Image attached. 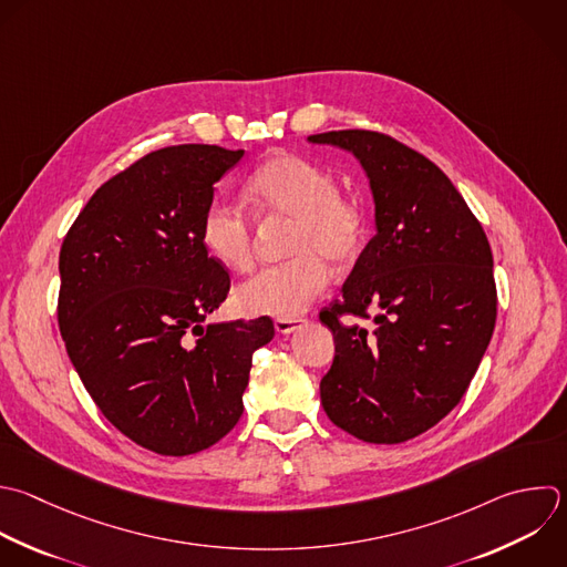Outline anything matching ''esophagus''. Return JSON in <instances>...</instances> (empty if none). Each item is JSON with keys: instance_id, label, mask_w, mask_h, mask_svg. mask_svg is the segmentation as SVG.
<instances>
[{"instance_id": "1", "label": "esophagus", "mask_w": 567, "mask_h": 567, "mask_svg": "<svg viewBox=\"0 0 567 567\" xmlns=\"http://www.w3.org/2000/svg\"><path fill=\"white\" fill-rule=\"evenodd\" d=\"M301 323H303L301 317H279V319H275V330H277L279 334H290V332H295Z\"/></svg>"}]
</instances>
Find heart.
Segmentation results:
<instances>
[{
	"instance_id": "obj_1",
	"label": "heart",
	"mask_w": 567,
	"mask_h": 567,
	"mask_svg": "<svg viewBox=\"0 0 567 567\" xmlns=\"http://www.w3.org/2000/svg\"><path fill=\"white\" fill-rule=\"evenodd\" d=\"M248 195L257 215L290 221L288 259L244 281L235 306L246 315L297 317L328 286V264L343 268L357 259L365 239L361 208L339 195L332 173L297 157L281 155L259 166ZM202 241L213 259L235 272H246L255 259V226L250 215L226 199H213L202 217Z\"/></svg>"
}]
</instances>
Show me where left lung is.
Instances as JSON below:
<instances>
[{"instance_id":"8db88e82","label":"left lung","mask_w":567,"mask_h":567,"mask_svg":"<svg viewBox=\"0 0 567 567\" xmlns=\"http://www.w3.org/2000/svg\"><path fill=\"white\" fill-rule=\"evenodd\" d=\"M308 140L361 162L377 224L341 301L319 312L334 337L321 405L361 441L401 443L463 399L483 359L496 321L492 250L461 193L421 153L374 131ZM343 313L372 318L375 328L343 327Z\"/></svg>"}]
</instances>
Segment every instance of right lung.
<instances>
[{"mask_svg": "<svg viewBox=\"0 0 567 567\" xmlns=\"http://www.w3.org/2000/svg\"><path fill=\"white\" fill-rule=\"evenodd\" d=\"M244 151L182 144L111 177L64 237L58 321L66 352L131 441L164 456L202 452L244 412L268 317L208 323L230 275L208 257L202 217Z\"/></svg>", "mask_w": 567, "mask_h": 567, "instance_id": "obj_1", "label": "right lung"}]
</instances>
